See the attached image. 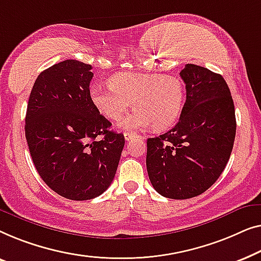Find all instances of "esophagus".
I'll return each instance as SVG.
<instances>
[{"label": "esophagus", "mask_w": 261, "mask_h": 261, "mask_svg": "<svg viewBox=\"0 0 261 261\" xmlns=\"http://www.w3.org/2000/svg\"><path fill=\"white\" fill-rule=\"evenodd\" d=\"M124 137H125L126 141H130V139L137 138V137H139V136L134 134V132H125V134H124Z\"/></svg>", "instance_id": "obj_1"}]
</instances>
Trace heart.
Masks as SVG:
<instances>
[{"label": "heart", "mask_w": 261, "mask_h": 261, "mask_svg": "<svg viewBox=\"0 0 261 261\" xmlns=\"http://www.w3.org/2000/svg\"><path fill=\"white\" fill-rule=\"evenodd\" d=\"M90 98L98 111L111 120H118L134 101L137 109L120 123L125 130H166L181 116L186 101V85L177 75L159 73L120 72L110 78V86L93 84Z\"/></svg>", "instance_id": "heart-1"}]
</instances>
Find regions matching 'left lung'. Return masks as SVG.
<instances>
[{"mask_svg": "<svg viewBox=\"0 0 261 261\" xmlns=\"http://www.w3.org/2000/svg\"><path fill=\"white\" fill-rule=\"evenodd\" d=\"M187 99L171 130L148 138L146 169L155 190L186 200L214 185L228 162L236 139L234 102L221 74L187 64L179 72Z\"/></svg>", "mask_w": 261, "mask_h": 261, "instance_id": "left-lung-1", "label": "left lung"}]
</instances>
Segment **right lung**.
<instances>
[{
  "label": "right lung",
  "mask_w": 261,
  "mask_h": 261,
  "mask_svg": "<svg viewBox=\"0 0 261 261\" xmlns=\"http://www.w3.org/2000/svg\"><path fill=\"white\" fill-rule=\"evenodd\" d=\"M92 66L65 60L36 78L25 113V139L43 182L68 200L101 195L115 178L125 139L90 98ZM101 135V140L97 136Z\"/></svg>",
  "instance_id": "1"
}]
</instances>
